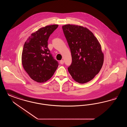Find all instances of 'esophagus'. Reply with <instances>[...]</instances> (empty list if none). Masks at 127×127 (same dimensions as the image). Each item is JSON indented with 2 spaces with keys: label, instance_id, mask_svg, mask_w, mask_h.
Masks as SVG:
<instances>
[{
  "label": "esophagus",
  "instance_id": "1",
  "mask_svg": "<svg viewBox=\"0 0 127 127\" xmlns=\"http://www.w3.org/2000/svg\"><path fill=\"white\" fill-rule=\"evenodd\" d=\"M60 63L61 64H63L64 63V61H63V60H61V61H60Z\"/></svg>",
  "mask_w": 127,
  "mask_h": 127
}]
</instances>
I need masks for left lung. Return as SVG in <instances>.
I'll return each instance as SVG.
<instances>
[{
	"mask_svg": "<svg viewBox=\"0 0 127 127\" xmlns=\"http://www.w3.org/2000/svg\"><path fill=\"white\" fill-rule=\"evenodd\" d=\"M62 29L71 51L69 74L78 83L91 81L103 63L104 55L99 42L86 27L68 24L63 26Z\"/></svg>",
	"mask_w": 127,
	"mask_h": 127,
	"instance_id": "8db88e82",
	"label": "left lung"
}]
</instances>
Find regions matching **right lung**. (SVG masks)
Listing matches in <instances>:
<instances>
[{"label":"right lung","instance_id":"1","mask_svg":"<svg viewBox=\"0 0 127 127\" xmlns=\"http://www.w3.org/2000/svg\"><path fill=\"white\" fill-rule=\"evenodd\" d=\"M58 27V25H53L41 28L29 37L24 45L22 65L31 78L37 82L43 83L50 79L59 65L48 47L49 38Z\"/></svg>","mask_w":127,"mask_h":127}]
</instances>
